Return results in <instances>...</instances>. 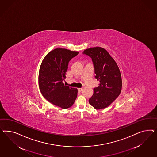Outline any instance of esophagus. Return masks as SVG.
Segmentation results:
<instances>
[{
  "mask_svg": "<svg viewBox=\"0 0 157 157\" xmlns=\"http://www.w3.org/2000/svg\"><path fill=\"white\" fill-rule=\"evenodd\" d=\"M78 91H82V90H83V89H82V88H79V89H78Z\"/></svg>",
  "mask_w": 157,
  "mask_h": 157,
  "instance_id": "34e87169",
  "label": "esophagus"
}]
</instances>
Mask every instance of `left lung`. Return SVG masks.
Here are the masks:
<instances>
[{"label":"left lung","mask_w":157,"mask_h":157,"mask_svg":"<svg viewBox=\"0 0 157 157\" xmlns=\"http://www.w3.org/2000/svg\"><path fill=\"white\" fill-rule=\"evenodd\" d=\"M83 53L92 59L95 78L100 81L98 87L93 89L89 104L95 109H104L109 106L121 93L122 79L119 67L103 48L86 49Z\"/></svg>","instance_id":"left-lung-1"}]
</instances>
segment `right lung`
I'll return each mask as SVG.
<instances>
[{
    "label": "right lung",
    "mask_w": 157,
    "mask_h": 157,
    "mask_svg": "<svg viewBox=\"0 0 157 157\" xmlns=\"http://www.w3.org/2000/svg\"><path fill=\"white\" fill-rule=\"evenodd\" d=\"M79 53L64 48H56L43 59L38 74V86L43 97L63 109L71 107L76 100L77 89L63 83L68 63Z\"/></svg>",
    "instance_id": "obj_1"
}]
</instances>
